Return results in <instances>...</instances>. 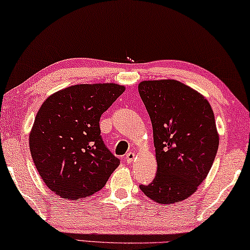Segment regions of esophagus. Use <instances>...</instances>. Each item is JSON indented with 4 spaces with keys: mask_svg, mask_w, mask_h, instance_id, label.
I'll list each match as a JSON object with an SVG mask.
<instances>
[{
    "mask_svg": "<svg viewBox=\"0 0 250 250\" xmlns=\"http://www.w3.org/2000/svg\"><path fill=\"white\" fill-rule=\"evenodd\" d=\"M134 158H135V153L134 152H128V153H126V156H125V162L126 163H132L133 160H134Z\"/></svg>",
    "mask_w": 250,
    "mask_h": 250,
    "instance_id": "esophagus-1",
    "label": "esophagus"
}]
</instances>
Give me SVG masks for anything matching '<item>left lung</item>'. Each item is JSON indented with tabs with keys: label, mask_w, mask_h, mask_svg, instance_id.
<instances>
[{
	"label": "left lung",
	"mask_w": 250,
	"mask_h": 250,
	"mask_svg": "<svg viewBox=\"0 0 250 250\" xmlns=\"http://www.w3.org/2000/svg\"><path fill=\"white\" fill-rule=\"evenodd\" d=\"M139 93L150 116L157 174L140 189L159 204L189 198L206 179L218 149L210 104L179 81H145Z\"/></svg>",
	"instance_id": "1"
}]
</instances>
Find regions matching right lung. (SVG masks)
<instances>
[{
    "mask_svg": "<svg viewBox=\"0 0 250 250\" xmlns=\"http://www.w3.org/2000/svg\"><path fill=\"white\" fill-rule=\"evenodd\" d=\"M125 87L81 84L46 99L29 135V149L41 179L64 199L98 192L121 164L104 145L100 117Z\"/></svg>",
    "mask_w": 250,
    "mask_h": 250,
    "instance_id": "1",
    "label": "right lung"
}]
</instances>
